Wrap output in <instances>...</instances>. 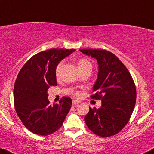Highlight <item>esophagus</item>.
I'll use <instances>...</instances> for the list:
<instances>
[{
    "label": "esophagus",
    "instance_id": "1",
    "mask_svg": "<svg viewBox=\"0 0 154 154\" xmlns=\"http://www.w3.org/2000/svg\"><path fill=\"white\" fill-rule=\"evenodd\" d=\"M80 103H81L80 100H73V105L75 106H76L78 104H79Z\"/></svg>",
    "mask_w": 154,
    "mask_h": 154
}]
</instances>
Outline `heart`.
Here are the masks:
<instances>
[{
	"mask_svg": "<svg viewBox=\"0 0 154 154\" xmlns=\"http://www.w3.org/2000/svg\"><path fill=\"white\" fill-rule=\"evenodd\" d=\"M63 66V63L60 62L58 64L57 66L56 69V75L57 76H58L60 74V70H61ZM86 67H91V63L90 61H88V60L84 59V58H81L78 61V68L79 69H82V68H86ZM75 95L77 96H81V92L80 91H75Z\"/></svg>",
	"mask_w": 154,
	"mask_h": 154,
	"instance_id": "obj_1",
	"label": "heart"
}]
</instances>
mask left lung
Wrapping results in <instances>:
<instances>
[{
	"mask_svg": "<svg viewBox=\"0 0 154 154\" xmlns=\"http://www.w3.org/2000/svg\"><path fill=\"white\" fill-rule=\"evenodd\" d=\"M97 60L98 78L91 96L101 100L99 109L89 108L85 116L87 126L101 137L118 134L129 121L136 104L135 83L126 66L111 52L100 49H80Z\"/></svg>",
	"mask_w": 154,
	"mask_h": 154,
	"instance_id": "obj_1",
	"label": "left lung"
}]
</instances>
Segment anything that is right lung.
<instances>
[{
    "mask_svg": "<svg viewBox=\"0 0 154 154\" xmlns=\"http://www.w3.org/2000/svg\"><path fill=\"white\" fill-rule=\"evenodd\" d=\"M75 49L53 48L32 56L23 66L13 89L14 106L19 119L30 131L47 136L61 127L71 109V98L50 105L48 89L57 86L56 69L60 60Z\"/></svg>",
    "mask_w": 154,
    "mask_h": 154,
    "instance_id": "1",
    "label": "right lung"
}]
</instances>
